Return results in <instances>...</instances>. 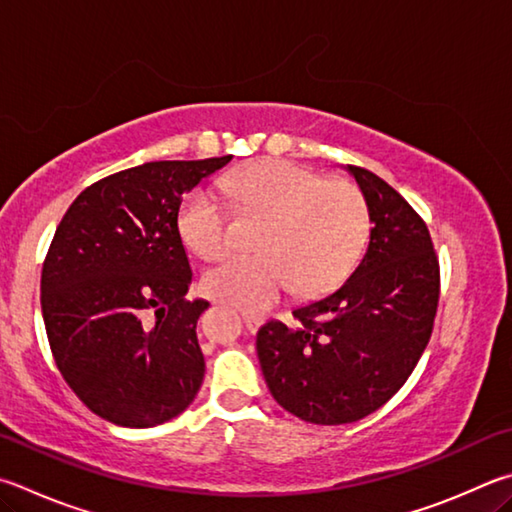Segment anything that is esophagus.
<instances>
[{
	"instance_id": "esophagus-1",
	"label": "esophagus",
	"mask_w": 512,
	"mask_h": 512,
	"mask_svg": "<svg viewBox=\"0 0 512 512\" xmlns=\"http://www.w3.org/2000/svg\"><path fill=\"white\" fill-rule=\"evenodd\" d=\"M241 320H244L248 331H257L259 324H262V318H257L253 313H241Z\"/></svg>"
}]
</instances>
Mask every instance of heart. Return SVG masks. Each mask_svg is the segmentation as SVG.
<instances>
[{
	"instance_id": "1",
	"label": "heart",
	"mask_w": 512,
	"mask_h": 512,
	"mask_svg": "<svg viewBox=\"0 0 512 512\" xmlns=\"http://www.w3.org/2000/svg\"><path fill=\"white\" fill-rule=\"evenodd\" d=\"M224 185L246 215L266 224L257 232V255H235L203 275V291L219 302L264 311L291 286L297 295H320L345 280L365 250L369 206L356 183L268 159L226 176ZM176 226L206 262L232 246V210L210 185L185 194Z\"/></svg>"
}]
</instances>
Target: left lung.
<instances>
[{
  "instance_id": "1",
  "label": "left lung",
  "mask_w": 512,
  "mask_h": 512,
  "mask_svg": "<svg viewBox=\"0 0 512 512\" xmlns=\"http://www.w3.org/2000/svg\"><path fill=\"white\" fill-rule=\"evenodd\" d=\"M369 206V248L338 291L257 331L266 385L315 425L353 423L392 398L421 360L439 306V257L421 215L374 172L347 165Z\"/></svg>"
}]
</instances>
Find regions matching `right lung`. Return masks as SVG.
Instances as JSON below:
<instances>
[{
	"mask_svg": "<svg viewBox=\"0 0 512 512\" xmlns=\"http://www.w3.org/2000/svg\"><path fill=\"white\" fill-rule=\"evenodd\" d=\"M152 161L109 174L64 212L42 266V315L62 378L91 412L154 427L188 407L206 374L176 226L183 194L230 163Z\"/></svg>",
	"mask_w": 512,
	"mask_h": 512,
	"instance_id": "add662e5",
	"label": "right lung"
}]
</instances>
